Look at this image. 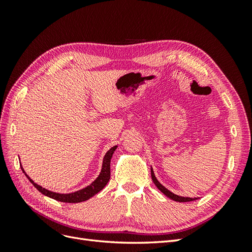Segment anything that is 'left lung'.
<instances>
[{
    "label": "left lung",
    "instance_id": "8db88e82",
    "mask_svg": "<svg viewBox=\"0 0 252 252\" xmlns=\"http://www.w3.org/2000/svg\"><path fill=\"white\" fill-rule=\"evenodd\" d=\"M150 170H151V179H152V181H154V183L156 184V186L158 187V189L161 192H163L166 196H168L169 199H171V200H173V201H175V202H190V201H195V200H197V197L182 196V195H178V194H175V193L171 192L170 190L167 189L165 186H163V185L161 184V183H159V182L158 181V179L156 178V175H155L154 169H152V167L150 168Z\"/></svg>",
    "mask_w": 252,
    "mask_h": 252
}]
</instances>
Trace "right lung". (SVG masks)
Masks as SVG:
<instances>
[{"instance_id":"right-lung-1","label":"right lung","mask_w":252,"mask_h":252,"mask_svg":"<svg viewBox=\"0 0 252 252\" xmlns=\"http://www.w3.org/2000/svg\"><path fill=\"white\" fill-rule=\"evenodd\" d=\"M117 147H118V145L111 147L107 152H106V155L103 158L102 169H101L100 174L97 175V178L93 183H91L90 185L86 186L85 188L80 189V190H78V191L70 192V193H59V192H55V191H50V190L44 188L40 185H37L36 183L33 182V180H32L28 177V174L25 172L24 168L22 167V164H21V168H22L23 172L25 173L29 182L32 183V184L44 195L51 197V199H53V200L64 202V203H80V202L89 200L90 197H93L94 194L100 192L101 190L106 186V184L108 183V181L110 179V161H111L113 152L116 151Z\"/></svg>"}]
</instances>
